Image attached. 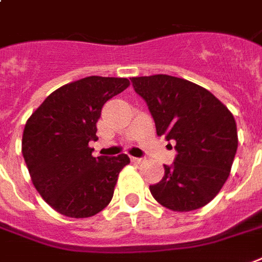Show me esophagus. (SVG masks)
Masks as SVG:
<instances>
[{"mask_svg":"<svg viewBox=\"0 0 262 262\" xmlns=\"http://www.w3.org/2000/svg\"><path fill=\"white\" fill-rule=\"evenodd\" d=\"M132 162H135V163H143L144 162V158H135V157H132Z\"/></svg>","mask_w":262,"mask_h":262,"instance_id":"34e87169","label":"esophagus"}]
</instances>
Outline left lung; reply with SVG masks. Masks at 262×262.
<instances>
[{"instance_id": "8db88e82", "label": "left lung", "mask_w": 262, "mask_h": 262, "mask_svg": "<svg viewBox=\"0 0 262 262\" xmlns=\"http://www.w3.org/2000/svg\"><path fill=\"white\" fill-rule=\"evenodd\" d=\"M145 100L158 136L176 143L177 157L149 185L169 210L191 211L210 202L228 179L237 149L236 122L214 95L183 78L158 74L130 78Z\"/></svg>"}]
</instances>
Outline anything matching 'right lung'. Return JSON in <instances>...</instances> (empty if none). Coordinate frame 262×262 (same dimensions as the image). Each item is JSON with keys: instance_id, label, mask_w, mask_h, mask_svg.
I'll return each mask as SVG.
<instances>
[{"instance_id": "obj_1", "label": "right lung", "mask_w": 262, "mask_h": 262, "mask_svg": "<svg viewBox=\"0 0 262 262\" xmlns=\"http://www.w3.org/2000/svg\"><path fill=\"white\" fill-rule=\"evenodd\" d=\"M130 85L126 78L92 77L52 92L26 122L21 139L30 177L38 193L60 214L86 219L113 199L126 154L92 155L101 108Z\"/></svg>"}]
</instances>
